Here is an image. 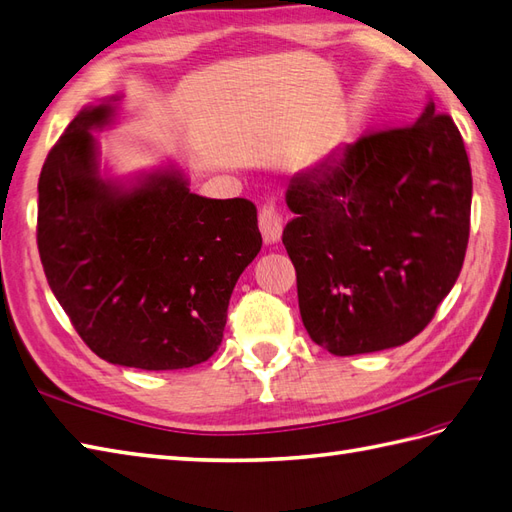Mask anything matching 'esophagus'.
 <instances>
[{"mask_svg": "<svg viewBox=\"0 0 512 512\" xmlns=\"http://www.w3.org/2000/svg\"><path fill=\"white\" fill-rule=\"evenodd\" d=\"M283 209L277 203H264L259 209V229L261 235H264V242L266 244H274L281 240V233H283Z\"/></svg>", "mask_w": 512, "mask_h": 512, "instance_id": "esophagus-1", "label": "esophagus"}]
</instances>
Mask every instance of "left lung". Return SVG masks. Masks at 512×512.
<instances>
[{
  "label": "left lung",
  "mask_w": 512,
  "mask_h": 512,
  "mask_svg": "<svg viewBox=\"0 0 512 512\" xmlns=\"http://www.w3.org/2000/svg\"><path fill=\"white\" fill-rule=\"evenodd\" d=\"M283 244L309 337L337 357L402 346L450 294L469 240L461 131L428 103L411 125L335 149L290 179Z\"/></svg>",
  "instance_id": "8db88e82"
}]
</instances>
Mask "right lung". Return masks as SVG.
<instances>
[{
    "mask_svg": "<svg viewBox=\"0 0 512 512\" xmlns=\"http://www.w3.org/2000/svg\"><path fill=\"white\" fill-rule=\"evenodd\" d=\"M112 106L84 108L47 153L36 244L51 292L97 357L183 370L218 350L227 307L257 257V207L192 194L175 170L121 190L99 177L90 129Z\"/></svg>",
    "mask_w": 512,
    "mask_h": 512,
    "instance_id": "right-lung-1",
    "label": "right lung"
}]
</instances>
